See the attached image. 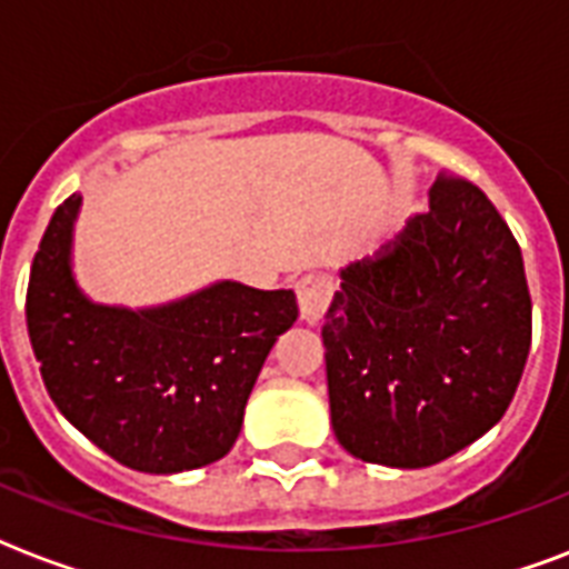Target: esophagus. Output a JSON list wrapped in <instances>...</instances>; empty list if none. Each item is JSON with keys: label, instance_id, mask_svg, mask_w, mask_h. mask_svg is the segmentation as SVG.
<instances>
[{"label": "esophagus", "instance_id": "34e87169", "mask_svg": "<svg viewBox=\"0 0 569 569\" xmlns=\"http://www.w3.org/2000/svg\"><path fill=\"white\" fill-rule=\"evenodd\" d=\"M295 292H298V310H301V319L319 321L321 316H325V310H328L330 295H333V283H330L328 274L310 271V274L298 277Z\"/></svg>", "mask_w": 569, "mask_h": 569}]
</instances>
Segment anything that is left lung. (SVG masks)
Segmentation results:
<instances>
[{"mask_svg": "<svg viewBox=\"0 0 569 569\" xmlns=\"http://www.w3.org/2000/svg\"><path fill=\"white\" fill-rule=\"evenodd\" d=\"M339 277L321 339L342 449L431 467L502 419L529 357L531 298L520 244L485 191L437 177L428 212Z\"/></svg>", "mask_w": 569, "mask_h": 569, "instance_id": "8db88e82", "label": "left lung"}]
</instances>
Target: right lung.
Masks as SVG:
<instances>
[{"mask_svg":"<svg viewBox=\"0 0 569 569\" xmlns=\"http://www.w3.org/2000/svg\"><path fill=\"white\" fill-rule=\"evenodd\" d=\"M70 194L49 221L26 292V325L49 398L106 455L171 476L221 460L277 337L292 328V289L218 280L180 301L127 310L76 286Z\"/></svg>","mask_w":569,"mask_h":569,"instance_id":"right-lung-1","label":"right lung"}]
</instances>
